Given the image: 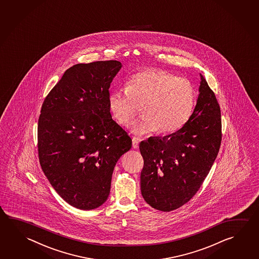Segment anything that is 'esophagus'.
Wrapping results in <instances>:
<instances>
[{"label":"esophagus","instance_id":"34e87169","mask_svg":"<svg viewBox=\"0 0 259 259\" xmlns=\"http://www.w3.org/2000/svg\"><path fill=\"white\" fill-rule=\"evenodd\" d=\"M132 145H133V148L137 149L138 146H139V140H138L137 138H136V137H134V138L132 139Z\"/></svg>","mask_w":259,"mask_h":259}]
</instances>
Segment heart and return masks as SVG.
<instances>
[{"instance_id": "heart-1", "label": "heart", "mask_w": 259, "mask_h": 259, "mask_svg": "<svg viewBox=\"0 0 259 259\" xmlns=\"http://www.w3.org/2000/svg\"><path fill=\"white\" fill-rule=\"evenodd\" d=\"M195 100V88L188 79L163 70L146 69L134 74L125 89L110 94L109 106L123 126H128L143 107L145 116L132 126L136 136L158 130L166 135L186 124Z\"/></svg>"}]
</instances>
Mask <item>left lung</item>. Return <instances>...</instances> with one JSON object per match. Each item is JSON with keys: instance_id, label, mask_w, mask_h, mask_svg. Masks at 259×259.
Listing matches in <instances>:
<instances>
[{"instance_id": "1", "label": "left lung", "mask_w": 259, "mask_h": 259, "mask_svg": "<svg viewBox=\"0 0 259 259\" xmlns=\"http://www.w3.org/2000/svg\"><path fill=\"white\" fill-rule=\"evenodd\" d=\"M200 76L197 103L186 124L169 136L150 137L139 145L144 158L142 195L153 208L163 212L181 207L196 194L221 145L220 106Z\"/></svg>"}]
</instances>
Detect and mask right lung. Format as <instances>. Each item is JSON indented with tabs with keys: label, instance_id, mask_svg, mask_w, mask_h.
Segmentation results:
<instances>
[{
	"label": "right lung",
	"instance_id": "1",
	"mask_svg": "<svg viewBox=\"0 0 259 259\" xmlns=\"http://www.w3.org/2000/svg\"><path fill=\"white\" fill-rule=\"evenodd\" d=\"M118 61L67 69L41 105L38 154L41 169L63 199L82 210L108 198L118 159L132 139L110 113L109 88Z\"/></svg>",
	"mask_w": 259,
	"mask_h": 259
}]
</instances>
